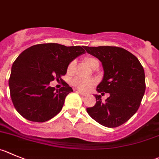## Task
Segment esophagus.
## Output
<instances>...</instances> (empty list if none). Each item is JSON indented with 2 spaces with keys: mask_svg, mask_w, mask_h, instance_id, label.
Instances as JSON below:
<instances>
[{
  "mask_svg": "<svg viewBox=\"0 0 159 159\" xmlns=\"http://www.w3.org/2000/svg\"><path fill=\"white\" fill-rule=\"evenodd\" d=\"M78 93H79L80 95H81V96H86V93H83V92H81V91H78Z\"/></svg>",
  "mask_w": 159,
  "mask_h": 159,
  "instance_id": "obj_1",
  "label": "esophagus"
}]
</instances>
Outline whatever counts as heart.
<instances>
[{
  "label": "heart",
  "mask_w": 159,
  "mask_h": 159,
  "mask_svg": "<svg viewBox=\"0 0 159 159\" xmlns=\"http://www.w3.org/2000/svg\"><path fill=\"white\" fill-rule=\"evenodd\" d=\"M97 59H95L93 57H86L84 59V61L85 63L88 65L89 66H91L92 64L94 63L95 61H96ZM75 62L72 61L71 63H70V64L68 65L67 67V71L68 72H71L75 67ZM71 84L74 85L75 87H76L77 89L80 90H82V91H88L91 89V87L93 86L94 82L92 80L89 79H83L81 78H75L71 81Z\"/></svg>",
  "instance_id": "1"
}]
</instances>
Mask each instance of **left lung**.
<instances>
[{
  "label": "left lung",
  "mask_w": 159,
  "mask_h": 159,
  "mask_svg": "<svg viewBox=\"0 0 159 159\" xmlns=\"http://www.w3.org/2000/svg\"><path fill=\"white\" fill-rule=\"evenodd\" d=\"M84 48L103 66V80L96 91L110 94L105 102L100 95H94L96 103L87 108V112L103 126H119L132 118L140 107L146 89L144 70L134 55L122 48L84 46Z\"/></svg>",
  "instance_id": "8db88e82"
}]
</instances>
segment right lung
Returning a JSON list of instances; mask_svg holds the SVG:
<instances>
[{"label":"right lung","instance_id":"obj_1","mask_svg":"<svg viewBox=\"0 0 159 159\" xmlns=\"http://www.w3.org/2000/svg\"><path fill=\"white\" fill-rule=\"evenodd\" d=\"M84 53V47L56 43L35 44L24 50L13 63L8 81L16 111L35 122L48 121L59 114L73 89L64 82L56 90L50 81L66 75L70 63Z\"/></svg>","mask_w":159,"mask_h":159}]
</instances>
